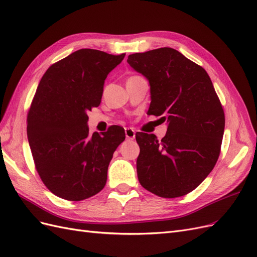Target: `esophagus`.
<instances>
[{
    "label": "esophagus",
    "instance_id": "obj_1",
    "mask_svg": "<svg viewBox=\"0 0 257 257\" xmlns=\"http://www.w3.org/2000/svg\"><path fill=\"white\" fill-rule=\"evenodd\" d=\"M125 137L127 139H134L135 138V131L132 127L125 128Z\"/></svg>",
    "mask_w": 257,
    "mask_h": 257
}]
</instances>
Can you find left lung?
<instances>
[{
  "mask_svg": "<svg viewBox=\"0 0 257 257\" xmlns=\"http://www.w3.org/2000/svg\"><path fill=\"white\" fill-rule=\"evenodd\" d=\"M127 63L150 84L148 114L167 121L161 141L139 132L137 176L160 197L185 195L203 182L219 159L225 116L205 69L173 48L130 54Z\"/></svg>",
  "mask_w": 257,
  "mask_h": 257,
  "instance_id": "obj_1",
  "label": "left lung"
}]
</instances>
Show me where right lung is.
Listing matches in <instances>:
<instances>
[{
  "mask_svg": "<svg viewBox=\"0 0 257 257\" xmlns=\"http://www.w3.org/2000/svg\"><path fill=\"white\" fill-rule=\"evenodd\" d=\"M124 57L79 49L52 64L38 84L28 113V139L38 175L58 197L78 201L104 189L125 133L112 125L90 135L88 111L99 106L107 75Z\"/></svg>",
  "mask_w": 257,
  "mask_h": 257,
  "instance_id": "right-lung-1",
  "label": "right lung"
}]
</instances>
